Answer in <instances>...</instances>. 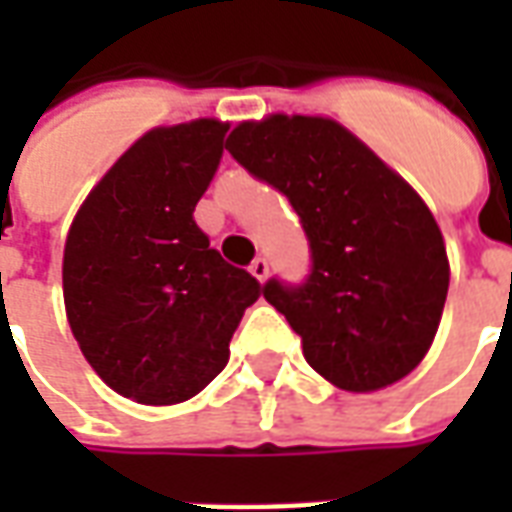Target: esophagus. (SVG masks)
I'll list each match as a JSON object with an SVG mask.
<instances>
[{
    "label": "esophagus",
    "instance_id": "esophagus-1",
    "mask_svg": "<svg viewBox=\"0 0 512 512\" xmlns=\"http://www.w3.org/2000/svg\"><path fill=\"white\" fill-rule=\"evenodd\" d=\"M249 271H252V277H255L257 282H266V277H268L266 257H255V260H252V266H249Z\"/></svg>",
    "mask_w": 512,
    "mask_h": 512
}]
</instances>
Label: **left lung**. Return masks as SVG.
<instances>
[{"label": "left lung", "mask_w": 512, "mask_h": 512, "mask_svg": "<svg viewBox=\"0 0 512 512\" xmlns=\"http://www.w3.org/2000/svg\"><path fill=\"white\" fill-rule=\"evenodd\" d=\"M227 150L299 213L310 274L299 285L268 279L263 296L301 337L312 370L348 392L408 376L450 288L444 238L417 191L326 117L241 123Z\"/></svg>", "instance_id": "obj_1"}]
</instances>
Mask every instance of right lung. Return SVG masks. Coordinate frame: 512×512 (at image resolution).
Wrapping results in <instances>:
<instances>
[{
  "label": "right lung",
  "mask_w": 512,
  "mask_h": 512,
  "mask_svg": "<svg viewBox=\"0 0 512 512\" xmlns=\"http://www.w3.org/2000/svg\"><path fill=\"white\" fill-rule=\"evenodd\" d=\"M227 126L153 128L128 147L76 213L62 293L84 359L117 395L183 403L219 376L230 337L260 296L194 222Z\"/></svg>",
  "instance_id": "right-lung-1"
}]
</instances>
